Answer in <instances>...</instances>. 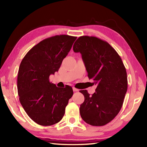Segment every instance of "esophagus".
Here are the masks:
<instances>
[{
  "label": "esophagus",
  "instance_id": "1",
  "mask_svg": "<svg viewBox=\"0 0 147 147\" xmlns=\"http://www.w3.org/2000/svg\"><path fill=\"white\" fill-rule=\"evenodd\" d=\"M73 91H74V92H78V91H79V90H78V89H77V88H76L75 87H73Z\"/></svg>",
  "mask_w": 147,
  "mask_h": 147
}]
</instances>
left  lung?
Segmentation results:
<instances>
[{"mask_svg": "<svg viewBox=\"0 0 147 147\" xmlns=\"http://www.w3.org/2000/svg\"><path fill=\"white\" fill-rule=\"evenodd\" d=\"M73 51L81 53L88 77L97 85L92 95L86 90L80 91L85 96L80 108L81 117L92 126H104L123 106L127 90L126 68L115 49L97 37L80 36Z\"/></svg>", "mask_w": 147, "mask_h": 147, "instance_id": "obj_1", "label": "left lung"}]
</instances>
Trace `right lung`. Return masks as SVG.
<instances>
[{
  "label": "right lung",
  "instance_id": "obj_1",
  "mask_svg": "<svg viewBox=\"0 0 147 147\" xmlns=\"http://www.w3.org/2000/svg\"><path fill=\"white\" fill-rule=\"evenodd\" d=\"M76 36L55 35L44 39L31 49L22 60L18 74V93L24 110L42 126L59 123L65 113L72 87L59 88L49 76L58 71Z\"/></svg>",
  "mask_w": 147,
  "mask_h": 147
}]
</instances>
